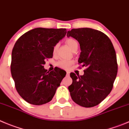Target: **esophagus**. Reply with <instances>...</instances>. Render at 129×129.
Listing matches in <instances>:
<instances>
[{
	"mask_svg": "<svg viewBox=\"0 0 129 129\" xmlns=\"http://www.w3.org/2000/svg\"><path fill=\"white\" fill-rule=\"evenodd\" d=\"M69 74H70V73L67 71V73H66V76H69Z\"/></svg>",
	"mask_w": 129,
	"mask_h": 129,
	"instance_id": "34e87169",
	"label": "esophagus"
}]
</instances>
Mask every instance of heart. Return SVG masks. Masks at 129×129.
Returning <instances> with one entry per match:
<instances>
[{
  "label": "heart",
  "instance_id": "1",
  "mask_svg": "<svg viewBox=\"0 0 129 129\" xmlns=\"http://www.w3.org/2000/svg\"><path fill=\"white\" fill-rule=\"evenodd\" d=\"M66 43L67 44V45L69 47L71 50L73 51H77L78 48V43L75 39H73V38H68V39H66ZM58 48V44H56L54 45V46L53 47V54L55 55L56 53V51H57ZM73 63V60H61L60 62H58L57 65L58 67H60V68L63 69H68L69 67H71L72 64Z\"/></svg>",
  "mask_w": 129,
  "mask_h": 129
}]
</instances>
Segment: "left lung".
<instances>
[{
  "label": "left lung",
  "mask_w": 129,
  "mask_h": 129,
  "mask_svg": "<svg viewBox=\"0 0 129 129\" xmlns=\"http://www.w3.org/2000/svg\"><path fill=\"white\" fill-rule=\"evenodd\" d=\"M67 36L79 42L78 63L86 67L83 76L70 74L73 83L68 89L72 99L85 108L95 106L109 94L117 75L115 48L109 37L97 30L73 28Z\"/></svg>",
  "instance_id": "1"
}]
</instances>
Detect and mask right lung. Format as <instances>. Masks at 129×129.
Here are the masks:
<instances>
[{
  "label": "right lung",
  "instance_id": "obj_1",
  "mask_svg": "<svg viewBox=\"0 0 129 129\" xmlns=\"http://www.w3.org/2000/svg\"><path fill=\"white\" fill-rule=\"evenodd\" d=\"M66 28H36L16 42L11 55V72L18 93L27 103L42 105L55 95L66 73L60 69L49 72L46 59L53 57V47L65 37Z\"/></svg>",
  "mask_w": 129,
  "mask_h": 129
}]
</instances>
